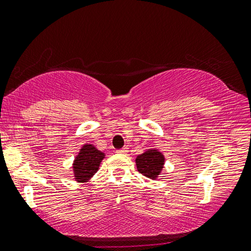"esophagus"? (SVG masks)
<instances>
[{"instance_id":"1","label":"esophagus","mask_w":251,"mask_h":251,"mask_svg":"<svg viewBox=\"0 0 251 251\" xmlns=\"http://www.w3.org/2000/svg\"><path fill=\"white\" fill-rule=\"evenodd\" d=\"M116 152H118V153H121V154H126V153H128V147H122V149L118 150V151H116Z\"/></svg>"}]
</instances>
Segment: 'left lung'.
Returning <instances> with one entry per match:
<instances>
[{"mask_svg": "<svg viewBox=\"0 0 251 251\" xmlns=\"http://www.w3.org/2000/svg\"><path fill=\"white\" fill-rule=\"evenodd\" d=\"M136 163L140 174L149 178H156L163 168L164 156L159 151L151 150L137 156Z\"/></svg>", "mask_w": 251, "mask_h": 251, "instance_id": "left-lung-1", "label": "left lung"}]
</instances>
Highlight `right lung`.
<instances>
[{
  "instance_id": "add662e5",
  "label": "right lung",
  "mask_w": 251,
  "mask_h": 251,
  "mask_svg": "<svg viewBox=\"0 0 251 251\" xmlns=\"http://www.w3.org/2000/svg\"><path fill=\"white\" fill-rule=\"evenodd\" d=\"M104 153L92 145H84L74 162V173L77 181H87L97 173Z\"/></svg>"
}]
</instances>
